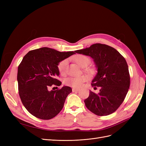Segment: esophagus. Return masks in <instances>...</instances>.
<instances>
[{
    "mask_svg": "<svg viewBox=\"0 0 146 146\" xmlns=\"http://www.w3.org/2000/svg\"><path fill=\"white\" fill-rule=\"evenodd\" d=\"M79 90H80V89H78V88H72V92L78 91Z\"/></svg>",
    "mask_w": 146,
    "mask_h": 146,
    "instance_id": "1",
    "label": "esophagus"
}]
</instances>
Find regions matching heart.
Returning a JSON list of instances; mask_svg holds the SVG:
<instances>
[{
  "label": "heart",
  "instance_id": "heart-1",
  "mask_svg": "<svg viewBox=\"0 0 146 146\" xmlns=\"http://www.w3.org/2000/svg\"><path fill=\"white\" fill-rule=\"evenodd\" d=\"M74 60L81 67H86L90 63V58L88 56L83 55H79L76 56L75 57ZM67 64V60H64L59 63L58 68L61 74H64L65 73ZM87 80L88 77L85 76H82L80 77H70L65 79L64 83L66 85L73 88H79L82 85L83 82H86Z\"/></svg>",
  "mask_w": 146,
  "mask_h": 146
}]
</instances>
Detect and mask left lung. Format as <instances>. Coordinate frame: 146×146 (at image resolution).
Instances as JSON below:
<instances>
[{"instance_id":"obj_1","label":"left lung","mask_w":146,"mask_h":146,"mask_svg":"<svg viewBox=\"0 0 146 146\" xmlns=\"http://www.w3.org/2000/svg\"><path fill=\"white\" fill-rule=\"evenodd\" d=\"M93 59L97 73L92 86L100 87L98 94L90 91L84 100L87 108L98 116H107L119 107L130 87L129 67L125 58L115 48L97 43L75 51Z\"/></svg>"}]
</instances>
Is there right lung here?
<instances>
[{
  "label": "right lung",
  "instance_id": "add662e5",
  "mask_svg": "<svg viewBox=\"0 0 146 146\" xmlns=\"http://www.w3.org/2000/svg\"><path fill=\"white\" fill-rule=\"evenodd\" d=\"M74 54L75 52H61L44 47L31 50L24 56L17 69L19 94L25 108L34 116L48 120L63 108L71 88L64 86L55 91H48V88L61 85L56 78L60 75L58 66Z\"/></svg>",
  "mask_w": 146,
  "mask_h": 146
}]
</instances>
